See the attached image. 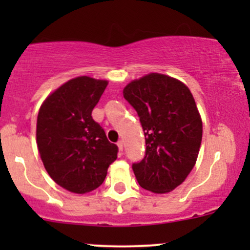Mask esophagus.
Segmentation results:
<instances>
[{"label":"esophagus","instance_id":"obj_1","mask_svg":"<svg viewBox=\"0 0 250 250\" xmlns=\"http://www.w3.org/2000/svg\"><path fill=\"white\" fill-rule=\"evenodd\" d=\"M117 147H119L120 153H122V151H123V141H119V142H117Z\"/></svg>","mask_w":250,"mask_h":250}]
</instances>
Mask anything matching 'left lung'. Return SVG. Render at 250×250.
Here are the masks:
<instances>
[{"label":"left lung","instance_id":"obj_1","mask_svg":"<svg viewBox=\"0 0 250 250\" xmlns=\"http://www.w3.org/2000/svg\"><path fill=\"white\" fill-rule=\"evenodd\" d=\"M145 131L146 156L133 170L142 188L166 194L193 170L202 141V119L189 88L180 80L150 73L123 89Z\"/></svg>","mask_w":250,"mask_h":250}]
</instances>
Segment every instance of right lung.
Segmentation results:
<instances>
[{"instance_id": "add662e5", "label": "right lung", "mask_w": 250, "mask_h": 250, "mask_svg": "<svg viewBox=\"0 0 250 250\" xmlns=\"http://www.w3.org/2000/svg\"><path fill=\"white\" fill-rule=\"evenodd\" d=\"M107 85V80L75 77L49 94L39 110L36 142L43 166L71 193L99 188L117 157V146L91 117Z\"/></svg>"}]
</instances>
